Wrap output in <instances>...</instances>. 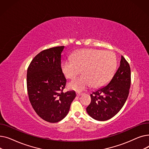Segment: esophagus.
Returning a JSON list of instances; mask_svg holds the SVG:
<instances>
[{"label": "esophagus", "instance_id": "1", "mask_svg": "<svg viewBox=\"0 0 149 149\" xmlns=\"http://www.w3.org/2000/svg\"><path fill=\"white\" fill-rule=\"evenodd\" d=\"M76 94H77V97H80V96H81L82 95V93H80L79 92H76Z\"/></svg>", "mask_w": 149, "mask_h": 149}]
</instances>
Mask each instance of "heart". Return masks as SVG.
Wrapping results in <instances>:
<instances>
[{
	"mask_svg": "<svg viewBox=\"0 0 149 149\" xmlns=\"http://www.w3.org/2000/svg\"><path fill=\"white\" fill-rule=\"evenodd\" d=\"M116 66L115 55L111 51L87 49L77 52L62 64V71L69 79L84 75L68 84L69 88L83 91L93 85L103 86L111 80Z\"/></svg>",
	"mask_w": 149,
	"mask_h": 149,
	"instance_id": "1",
	"label": "heart"
}]
</instances>
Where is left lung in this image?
I'll list each match as a JSON object with an SVG mask.
<instances>
[{"label":"left lung","mask_w":149,"mask_h":149,"mask_svg":"<svg viewBox=\"0 0 149 149\" xmlns=\"http://www.w3.org/2000/svg\"><path fill=\"white\" fill-rule=\"evenodd\" d=\"M130 86V68L121 56L120 65L111 80L91 94V103L86 111L92 118L106 121L118 113L126 103Z\"/></svg>","instance_id":"8db88e82"}]
</instances>
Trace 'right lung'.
<instances>
[{
  "instance_id": "1",
  "label": "right lung",
  "mask_w": 149,
  "mask_h": 149,
  "mask_svg": "<svg viewBox=\"0 0 149 149\" xmlns=\"http://www.w3.org/2000/svg\"><path fill=\"white\" fill-rule=\"evenodd\" d=\"M65 46L54 47L38 54L27 70L29 100L37 114L46 121L57 123L68 115L76 97L74 91L63 92L66 79L61 67Z\"/></svg>"
}]
</instances>
